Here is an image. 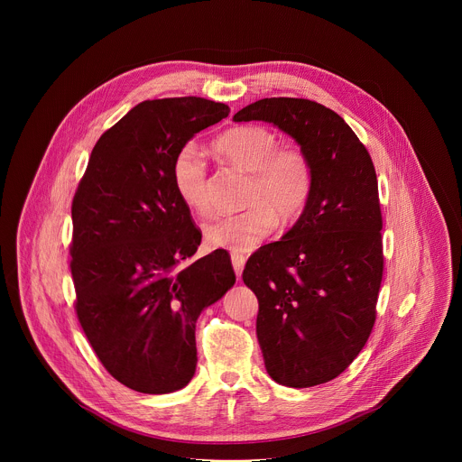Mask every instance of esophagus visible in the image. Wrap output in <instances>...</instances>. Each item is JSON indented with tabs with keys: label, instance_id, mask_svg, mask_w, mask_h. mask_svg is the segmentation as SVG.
Listing matches in <instances>:
<instances>
[{
	"label": "esophagus",
	"instance_id": "1",
	"mask_svg": "<svg viewBox=\"0 0 462 462\" xmlns=\"http://www.w3.org/2000/svg\"><path fill=\"white\" fill-rule=\"evenodd\" d=\"M245 261L246 257L239 252H232V265H234V273L237 276V280H241V274H243V267H245Z\"/></svg>",
	"mask_w": 462,
	"mask_h": 462
}]
</instances>
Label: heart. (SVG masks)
Returning <instances> with one entry per match:
<instances>
[{
  "label": "heart",
  "mask_w": 462,
  "mask_h": 462,
  "mask_svg": "<svg viewBox=\"0 0 462 462\" xmlns=\"http://www.w3.org/2000/svg\"><path fill=\"white\" fill-rule=\"evenodd\" d=\"M216 153L248 173L245 210L217 217L205 226L212 248L248 252L267 239L278 225L296 223L307 210L314 191V166L307 152L280 144L273 129L239 125L214 141ZM171 184L179 199L197 214H208V166L195 144H184L171 161Z\"/></svg>",
  "instance_id": "heart-1"
}]
</instances>
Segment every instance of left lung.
<instances>
[{
  "label": "left lung",
  "mask_w": 462,
  "mask_h": 462,
  "mask_svg": "<svg viewBox=\"0 0 462 462\" xmlns=\"http://www.w3.org/2000/svg\"><path fill=\"white\" fill-rule=\"evenodd\" d=\"M234 120L273 122L312 161L305 214L248 257L243 282L257 296L255 331L273 380L325 383L351 365L376 319L383 246L371 155L338 113L314 100L263 98Z\"/></svg>",
  "instance_id": "8db88e82"
}]
</instances>
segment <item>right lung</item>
<instances>
[{"mask_svg":"<svg viewBox=\"0 0 462 462\" xmlns=\"http://www.w3.org/2000/svg\"><path fill=\"white\" fill-rule=\"evenodd\" d=\"M228 113L197 97L141 102L97 141L73 197L77 318L106 371L139 393L191 380L195 321L236 283L226 252L184 265L203 234L170 177L175 153Z\"/></svg>","mask_w":462,"mask_h":462,"instance_id":"obj_1","label":"right lung"}]
</instances>
